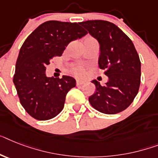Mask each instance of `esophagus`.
I'll list each match as a JSON object with an SVG mask.
<instances>
[{
    "label": "esophagus",
    "mask_w": 158,
    "mask_h": 158,
    "mask_svg": "<svg viewBox=\"0 0 158 158\" xmlns=\"http://www.w3.org/2000/svg\"><path fill=\"white\" fill-rule=\"evenodd\" d=\"M85 84V81H81V80H77V85L79 86V85H82Z\"/></svg>",
    "instance_id": "34e87169"
}]
</instances>
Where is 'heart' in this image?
I'll list each match as a JSON object with an SVG mask.
<instances>
[{"mask_svg": "<svg viewBox=\"0 0 158 158\" xmlns=\"http://www.w3.org/2000/svg\"><path fill=\"white\" fill-rule=\"evenodd\" d=\"M74 73L78 75V76H82L83 74H84L85 71H84V69L81 67H77L75 69H74Z\"/></svg>", "mask_w": 158, "mask_h": 158, "instance_id": "heart-1", "label": "heart"}]
</instances>
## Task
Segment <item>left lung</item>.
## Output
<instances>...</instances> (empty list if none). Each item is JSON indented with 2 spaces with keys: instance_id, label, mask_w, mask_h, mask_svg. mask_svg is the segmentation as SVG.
<instances>
[{
  "instance_id": "left-lung-1",
  "label": "left lung",
  "mask_w": 158,
  "mask_h": 158,
  "mask_svg": "<svg viewBox=\"0 0 158 158\" xmlns=\"http://www.w3.org/2000/svg\"><path fill=\"white\" fill-rule=\"evenodd\" d=\"M81 25L98 42V65L109 78L104 85L92 81L96 91L89 101L104 114L123 111L133 102L140 84L141 65L133 43L116 25L107 21L89 20Z\"/></svg>"
}]
</instances>
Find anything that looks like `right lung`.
<instances>
[{
	"label": "right lung",
	"instance_id": "right-lung-1",
	"mask_svg": "<svg viewBox=\"0 0 158 158\" xmlns=\"http://www.w3.org/2000/svg\"><path fill=\"white\" fill-rule=\"evenodd\" d=\"M87 32L77 23L48 21L27 38L15 67L14 83L26 111L38 120L54 118L63 110L65 97L76 80L69 76L48 77L46 66L51 59L60 56L70 42Z\"/></svg>",
	"mask_w": 158,
	"mask_h": 158
}]
</instances>
